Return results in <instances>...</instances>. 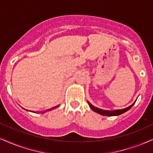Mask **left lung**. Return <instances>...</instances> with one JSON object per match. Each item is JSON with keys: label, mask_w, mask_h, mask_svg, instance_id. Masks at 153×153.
I'll return each mask as SVG.
<instances>
[{"label": "left lung", "mask_w": 153, "mask_h": 153, "mask_svg": "<svg viewBox=\"0 0 153 153\" xmlns=\"http://www.w3.org/2000/svg\"><path fill=\"white\" fill-rule=\"evenodd\" d=\"M135 101L133 103V104H131V105H130V106L127 107V108H123V109H117V110H114V111L103 110V109H101V108H97V107H95L94 105L91 104V103L88 102V105H89V106H90V108H91V109H92V110H93L94 111H95V112L98 113V114L102 115V116H119V115L123 114V113H125V112H126V111H128L129 109H131L132 108V106H133V105L135 104Z\"/></svg>", "instance_id": "8db88e82"}]
</instances>
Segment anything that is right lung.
<instances>
[{"label":"right lung","instance_id":"obj_1","mask_svg":"<svg viewBox=\"0 0 153 153\" xmlns=\"http://www.w3.org/2000/svg\"><path fill=\"white\" fill-rule=\"evenodd\" d=\"M59 105H56V106L53 107V108H50V109H48V110H46L45 111H42V112H40V113H42V114H44V113L47 112V111H51V110H53V109L56 108H57V107H59ZM27 111H28V110H27ZM31 112H33V113H37V112H35V111H31Z\"/></svg>","mask_w":153,"mask_h":153}]
</instances>
